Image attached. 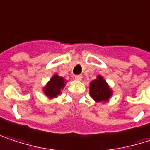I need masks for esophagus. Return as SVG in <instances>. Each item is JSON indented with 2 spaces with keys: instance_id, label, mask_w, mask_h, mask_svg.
<instances>
[{
  "instance_id": "34e87169",
  "label": "esophagus",
  "mask_w": 150,
  "mask_h": 150,
  "mask_svg": "<svg viewBox=\"0 0 150 150\" xmlns=\"http://www.w3.org/2000/svg\"><path fill=\"white\" fill-rule=\"evenodd\" d=\"M75 80H77V81H81V79H82V75H75Z\"/></svg>"
}]
</instances>
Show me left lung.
<instances>
[{"instance_id": "obj_1", "label": "left lung", "mask_w": 150, "mask_h": 150, "mask_svg": "<svg viewBox=\"0 0 150 150\" xmlns=\"http://www.w3.org/2000/svg\"><path fill=\"white\" fill-rule=\"evenodd\" d=\"M89 93L96 102H107L112 95V90L101 75L92 81L89 84Z\"/></svg>"}]
</instances>
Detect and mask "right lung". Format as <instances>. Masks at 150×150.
Wrapping results in <instances>:
<instances>
[{
    "instance_id": "1",
    "label": "right lung",
    "mask_w": 150,
    "mask_h": 150,
    "mask_svg": "<svg viewBox=\"0 0 150 150\" xmlns=\"http://www.w3.org/2000/svg\"><path fill=\"white\" fill-rule=\"evenodd\" d=\"M67 81L64 80V78L59 76L57 74H55L43 88V92L49 99L51 100L61 93Z\"/></svg>"
}]
</instances>
